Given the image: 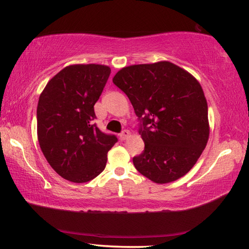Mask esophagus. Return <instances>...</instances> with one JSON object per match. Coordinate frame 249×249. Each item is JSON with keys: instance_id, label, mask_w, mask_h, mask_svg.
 Segmentation results:
<instances>
[{"instance_id": "1", "label": "esophagus", "mask_w": 249, "mask_h": 249, "mask_svg": "<svg viewBox=\"0 0 249 249\" xmlns=\"http://www.w3.org/2000/svg\"><path fill=\"white\" fill-rule=\"evenodd\" d=\"M129 132H128V130L127 129H124L123 130V132H122L121 134H120V138H121V140L122 141H125L126 140V138H127L128 136H129Z\"/></svg>"}]
</instances>
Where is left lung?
Returning a JSON list of instances; mask_svg holds the SVG:
<instances>
[{"label":"left lung","mask_w":249,"mask_h":249,"mask_svg":"<svg viewBox=\"0 0 249 249\" xmlns=\"http://www.w3.org/2000/svg\"><path fill=\"white\" fill-rule=\"evenodd\" d=\"M113 83L128 96L140 120L145 149L134 166L156 183L181 178L196 165L209 140L208 103L197 80L171 64L121 69Z\"/></svg>","instance_id":"left-lung-1"}]
</instances>
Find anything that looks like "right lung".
Instances as JSON below:
<instances>
[{
	"mask_svg": "<svg viewBox=\"0 0 249 249\" xmlns=\"http://www.w3.org/2000/svg\"><path fill=\"white\" fill-rule=\"evenodd\" d=\"M111 73L103 65H72L50 79L37 105V136L53 169L71 182L94 179L117 142L92 123L94 104Z\"/></svg>",
	"mask_w": 249,
	"mask_h": 249,
	"instance_id": "obj_1",
	"label": "right lung"
}]
</instances>
